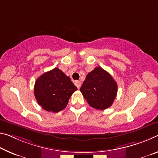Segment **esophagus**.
Returning <instances> with one entry per match:
<instances>
[{
    "label": "esophagus",
    "mask_w": 158,
    "mask_h": 158,
    "mask_svg": "<svg viewBox=\"0 0 158 158\" xmlns=\"http://www.w3.org/2000/svg\"><path fill=\"white\" fill-rule=\"evenodd\" d=\"M74 84H75V86L77 87V88H79V87L81 86V81H74Z\"/></svg>",
    "instance_id": "obj_1"
}]
</instances>
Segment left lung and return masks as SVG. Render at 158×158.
<instances>
[{
	"label": "left lung",
	"mask_w": 158,
	"mask_h": 158,
	"mask_svg": "<svg viewBox=\"0 0 158 158\" xmlns=\"http://www.w3.org/2000/svg\"><path fill=\"white\" fill-rule=\"evenodd\" d=\"M80 91L90 106L103 110L113 103L117 84L108 72L97 67L87 74Z\"/></svg>",
	"instance_id": "left-lung-1"
}]
</instances>
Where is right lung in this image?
Wrapping results in <instances>:
<instances>
[{
	"label": "right lung",
	"mask_w": 158,
	"mask_h": 158,
	"mask_svg": "<svg viewBox=\"0 0 158 158\" xmlns=\"http://www.w3.org/2000/svg\"><path fill=\"white\" fill-rule=\"evenodd\" d=\"M77 90L69 77L56 67L37 79L34 96L45 110L57 112L67 106L70 96Z\"/></svg>",
	"instance_id": "add662e5"
}]
</instances>
